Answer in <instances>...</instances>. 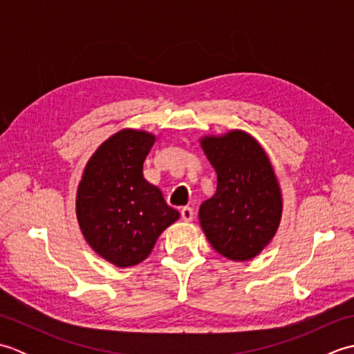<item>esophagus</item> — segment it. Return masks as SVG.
Masks as SVG:
<instances>
[{
  "label": "esophagus",
  "mask_w": 354,
  "mask_h": 354,
  "mask_svg": "<svg viewBox=\"0 0 354 354\" xmlns=\"http://www.w3.org/2000/svg\"><path fill=\"white\" fill-rule=\"evenodd\" d=\"M193 216H194L193 208H190V207H183L181 208V217H183L184 222H192Z\"/></svg>",
  "instance_id": "esophagus-1"
}]
</instances>
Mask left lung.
<instances>
[{
  "label": "left lung",
  "mask_w": 354,
  "mask_h": 354,
  "mask_svg": "<svg viewBox=\"0 0 354 354\" xmlns=\"http://www.w3.org/2000/svg\"><path fill=\"white\" fill-rule=\"evenodd\" d=\"M216 170L217 189L202 202L199 222L223 257L251 260L274 237L281 217V194L265 150L251 135L232 131L201 141Z\"/></svg>",
  "instance_id": "obj_1"
}]
</instances>
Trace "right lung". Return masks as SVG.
I'll list each match as a JSON object with an SVG mask.
<instances>
[{
	"label": "right lung",
	"mask_w": 354,
	"mask_h": 354,
	"mask_svg": "<svg viewBox=\"0 0 354 354\" xmlns=\"http://www.w3.org/2000/svg\"><path fill=\"white\" fill-rule=\"evenodd\" d=\"M155 137L124 129L97 149L79 184L76 212L86 242L118 268L133 266L179 219L162 193L142 176Z\"/></svg>",
	"instance_id": "add662e5"
}]
</instances>
